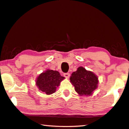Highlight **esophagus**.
I'll return each mask as SVG.
<instances>
[{"mask_svg":"<svg viewBox=\"0 0 129 129\" xmlns=\"http://www.w3.org/2000/svg\"><path fill=\"white\" fill-rule=\"evenodd\" d=\"M64 77H67V78H69V76H70V74L69 73H64Z\"/></svg>","mask_w":129,"mask_h":129,"instance_id":"obj_1","label":"esophagus"}]
</instances>
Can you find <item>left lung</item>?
I'll use <instances>...</instances> for the list:
<instances>
[{
    "label": "left lung",
    "mask_w": 129,
    "mask_h": 129,
    "mask_svg": "<svg viewBox=\"0 0 129 129\" xmlns=\"http://www.w3.org/2000/svg\"><path fill=\"white\" fill-rule=\"evenodd\" d=\"M70 81L80 95H91L97 88L98 78L91 71L80 67L76 72L72 73Z\"/></svg>",
    "instance_id": "obj_1"
}]
</instances>
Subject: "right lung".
Returning <instances> with one entry per match:
<instances>
[{
	"instance_id": "obj_1",
	"label": "right lung",
	"mask_w": 129,
	"mask_h": 129,
	"mask_svg": "<svg viewBox=\"0 0 129 129\" xmlns=\"http://www.w3.org/2000/svg\"><path fill=\"white\" fill-rule=\"evenodd\" d=\"M64 78L58 71L48 69L37 77L36 85L40 91L46 93V95H50L56 92L57 87Z\"/></svg>"
}]
</instances>
